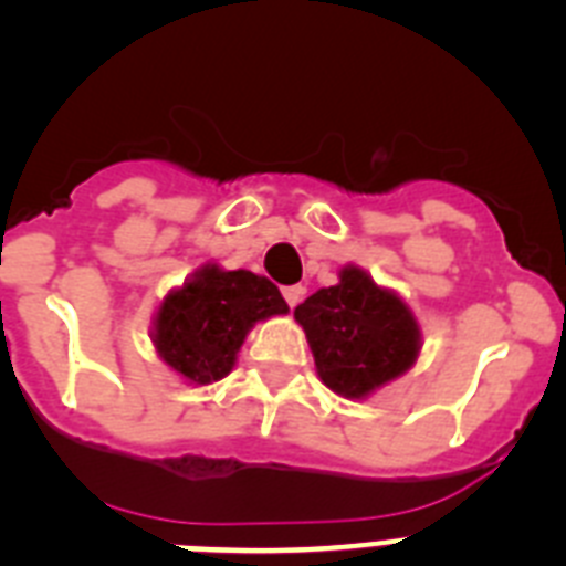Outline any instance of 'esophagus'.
Returning <instances> with one entry per match:
<instances>
[{
  "label": "esophagus",
  "instance_id": "esophagus-1",
  "mask_svg": "<svg viewBox=\"0 0 566 566\" xmlns=\"http://www.w3.org/2000/svg\"><path fill=\"white\" fill-rule=\"evenodd\" d=\"M303 294H306V289H303V286H286V289H283V297H286V303L292 308L297 306L300 300H303Z\"/></svg>",
  "mask_w": 566,
  "mask_h": 566
}]
</instances>
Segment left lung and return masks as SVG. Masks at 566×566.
Returning a JSON list of instances; mask_svg holds the SVG:
<instances>
[{"instance_id": "left-lung-1", "label": "left lung", "mask_w": 566, "mask_h": 566, "mask_svg": "<svg viewBox=\"0 0 566 566\" xmlns=\"http://www.w3.org/2000/svg\"><path fill=\"white\" fill-rule=\"evenodd\" d=\"M317 377L345 399H365L411 371L422 352V332L411 306L379 286L365 269H339L337 286L319 289L294 308Z\"/></svg>"}]
</instances>
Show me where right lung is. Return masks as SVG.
I'll use <instances>...</instances> for the list:
<instances>
[{
  "label": "right lung",
  "mask_w": 566,
  "mask_h": 566,
  "mask_svg": "<svg viewBox=\"0 0 566 566\" xmlns=\"http://www.w3.org/2000/svg\"><path fill=\"white\" fill-rule=\"evenodd\" d=\"M286 312V300L269 277L207 263L167 292L155 308L149 337L178 377L209 385L232 371L240 345L258 323Z\"/></svg>",
  "instance_id": "right-lung-1"
}]
</instances>
